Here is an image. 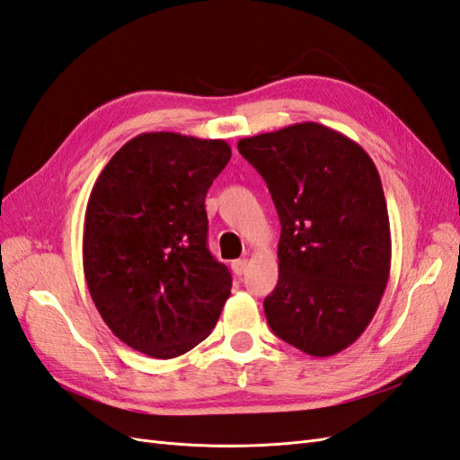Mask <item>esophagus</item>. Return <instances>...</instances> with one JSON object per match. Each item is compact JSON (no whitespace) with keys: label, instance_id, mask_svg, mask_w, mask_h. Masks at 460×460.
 <instances>
[{"label":"esophagus","instance_id":"34e87169","mask_svg":"<svg viewBox=\"0 0 460 460\" xmlns=\"http://www.w3.org/2000/svg\"><path fill=\"white\" fill-rule=\"evenodd\" d=\"M246 266H249V261H246V258H239V261H233V262H231L233 274H234V276H243Z\"/></svg>","mask_w":460,"mask_h":460}]
</instances>
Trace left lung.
<instances>
[{
	"mask_svg": "<svg viewBox=\"0 0 460 460\" xmlns=\"http://www.w3.org/2000/svg\"><path fill=\"white\" fill-rule=\"evenodd\" d=\"M237 147L262 174L281 223L266 321L293 348L334 356L369 326L391 274L379 171L359 144L316 122L243 137Z\"/></svg>",
	"mask_w": 460,
	"mask_h": 460,
	"instance_id": "obj_1",
	"label": "left lung"
}]
</instances>
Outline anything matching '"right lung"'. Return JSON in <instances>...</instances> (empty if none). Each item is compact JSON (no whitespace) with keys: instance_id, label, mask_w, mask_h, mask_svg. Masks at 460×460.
Here are the masks:
<instances>
[{"instance_id":"add662e5","label":"right lung","mask_w":460,"mask_h":460,"mask_svg":"<svg viewBox=\"0 0 460 460\" xmlns=\"http://www.w3.org/2000/svg\"><path fill=\"white\" fill-rule=\"evenodd\" d=\"M231 159L223 139L147 132L118 149L93 186L84 272L116 338L149 358L190 351L216 326L231 274L208 251L206 194Z\"/></svg>"}]
</instances>
